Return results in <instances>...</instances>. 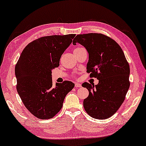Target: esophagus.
Masks as SVG:
<instances>
[{"label":"esophagus","mask_w":146,"mask_h":146,"mask_svg":"<svg viewBox=\"0 0 146 146\" xmlns=\"http://www.w3.org/2000/svg\"><path fill=\"white\" fill-rule=\"evenodd\" d=\"M75 86L76 88H80V87H81V84L76 83H75Z\"/></svg>","instance_id":"esophagus-1"}]
</instances>
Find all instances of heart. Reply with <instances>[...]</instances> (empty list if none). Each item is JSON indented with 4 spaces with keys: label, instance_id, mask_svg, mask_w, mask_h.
<instances>
[{
    "label": "heart",
    "instance_id": "b5f03b06",
    "mask_svg": "<svg viewBox=\"0 0 146 146\" xmlns=\"http://www.w3.org/2000/svg\"><path fill=\"white\" fill-rule=\"evenodd\" d=\"M83 48H84L81 47H76V48H74V54L78 53V52H80V51L81 50H82Z\"/></svg>",
    "mask_w": 146,
    "mask_h": 146
}]
</instances>
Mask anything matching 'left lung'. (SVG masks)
<instances>
[{
	"instance_id": "left-lung-1",
	"label": "left lung",
	"mask_w": 146,
	"mask_h": 146,
	"mask_svg": "<svg viewBox=\"0 0 146 146\" xmlns=\"http://www.w3.org/2000/svg\"><path fill=\"white\" fill-rule=\"evenodd\" d=\"M80 43L89 55L86 66L90 78H96L99 83H84L89 92L83 106L89 115L97 119L111 117L123 103L130 83V69L121 47L115 41L99 33L78 35L73 45Z\"/></svg>"
}]
</instances>
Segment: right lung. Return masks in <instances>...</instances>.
I'll return each mask as SVG.
<instances>
[{
    "label": "right lung",
    "mask_w": 146,
    "mask_h": 146,
    "mask_svg": "<svg viewBox=\"0 0 146 146\" xmlns=\"http://www.w3.org/2000/svg\"><path fill=\"white\" fill-rule=\"evenodd\" d=\"M75 34L52 35L29 43L15 65L17 90L26 108L40 119L52 118L62 108L74 83L65 81L52 86V70L60 65L61 55Z\"/></svg>",
    "instance_id": "add662e5"
}]
</instances>
